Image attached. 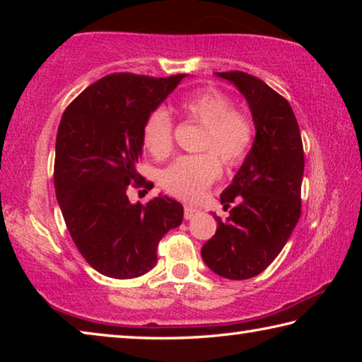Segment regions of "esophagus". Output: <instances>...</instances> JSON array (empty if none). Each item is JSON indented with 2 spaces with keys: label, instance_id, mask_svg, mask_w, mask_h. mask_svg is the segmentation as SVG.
Masks as SVG:
<instances>
[{
  "label": "esophagus",
  "instance_id": "1",
  "mask_svg": "<svg viewBox=\"0 0 362 362\" xmlns=\"http://www.w3.org/2000/svg\"><path fill=\"white\" fill-rule=\"evenodd\" d=\"M199 214V209H196V207L192 206H185V218L187 220H192L193 217H196Z\"/></svg>",
  "mask_w": 362,
  "mask_h": 362
}]
</instances>
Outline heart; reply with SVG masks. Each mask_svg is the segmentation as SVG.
<instances>
[{
	"label": "heart",
	"instance_id": "heart-1",
	"mask_svg": "<svg viewBox=\"0 0 362 362\" xmlns=\"http://www.w3.org/2000/svg\"><path fill=\"white\" fill-rule=\"evenodd\" d=\"M180 110L189 121L203 124L199 155L180 156L161 174V185L169 193L194 199L220 175V157L226 166H236L252 145L254 127L246 113L231 108V100L218 89L207 88L183 97ZM142 140L155 158H166L174 145V121L166 108L159 107L146 116ZM219 157L217 158L216 156Z\"/></svg>",
	"mask_w": 362,
	"mask_h": 362
}]
</instances>
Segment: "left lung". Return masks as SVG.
Listing matches in <instances>:
<instances>
[{"label":"left lung","mask_w":362,"mask_h":362,"mask_svg":"<svg viewBox=\"0 0 362 362\" xmlns=\"http://www.w3.org/2000/svg\"><path fill=\"white\" fill-rule=\"evenodd\" d=\"M246 99L255 126L254 144L220 201L233 203L203 249L207 267L226 279L260 274L286 246L300 218L303 145L292 108L262 79L243 71L216 73Z\"/></svg>","instance_id":"8db88e82"}]
</instances>
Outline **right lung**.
<instances>
[{
    "label": "right lung",
    "instance_id": "1",
    "mask_svg": "<svg viewBox=\"0 0 362 362\" xmlns=\"http://www.w3.org/2000/svg\"><path fill=\"white\" fill-rule=\"evenodd\" d=\"M188 75L118 73L86 88L64 112L54 185L79 252L103 276L131 279L156 265L158 243L183 220V206L159 194L132 204L127 188L153 187L137 173L144 122Z\"/></svg>",
    "mask_w": 362,
    "mask_h": 362
}]
</instances>
